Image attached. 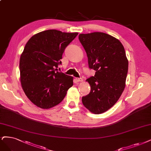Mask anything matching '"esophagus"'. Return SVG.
<instances>
[{"mask_svg":"<svg viewBox=\"0 0 151 151\" xmlns=\"http://www.w3.org/2000/svg\"><path fill=\"white\" fill-rule=\"evenodd\" d=\"M76 80L77 82H82V81H83V79H82V78H81V77H80V78H76Z\"/></svg>","mask_w":151,"mask_h":151,"instance_id":"1","label":"esophagus"}]
</instances>
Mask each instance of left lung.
I'll use <instances>...</instances> for the list:
<instances>
[{
	"instance_id": "1",
	"label": "left lung",
	"mask_w": 151,
	"mask_h": 151,
	"mask_svg": "<svg viewBox=\"0 0 151 151\" xmlns=\"http://www.w3.org/2000/svg\"><path fill=\"white\" fill-rule=\"evenodd\" d=\"M79 39L89 67L96 71L94 76L86 80L91 92L82 101L91 112L101 114L115 104L125 88L128 72L125 49L118 39L103 32L81 34Z\"/></svg>"
}]
</instances>
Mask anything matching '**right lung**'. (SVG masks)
Returning <instances> with one entry per match:
<instances>
[{
	"instance_id": "right-lung-1",
	"label": "right lung",
	"mask_w": 151,
	"mask_h": 151,
	"mask_svg": "<svg viewBox=\"0 0 151 151\" xmlns=\"http://www.w3.org/2000/svg\"><path fill=\"white\" fill-rule=\"evenodd\" d=\"M77 32L54 29L33 35L20 55V82L25 95L35 106L49 109L57 106L73 86V77L57 70L65 49Z\"/></svg>"
}]
</instances>
